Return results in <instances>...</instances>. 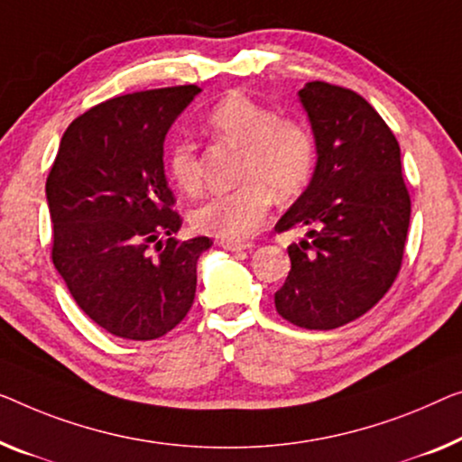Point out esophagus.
<instances>
[{
	"label": "esophagus",
	"mask_w": 462,
	"mask_h": 462,
	"mask_svg": "<svg viewBox=\"0 0 462 462\" xmlns=\"http://www.w3.org/2000/svg\"><path fill=\"white\" fill-rule=\"evenodd\" d=\"M224 246L226 251H232V253H238V251H251V249H254V245L253 243H230V240H222V243H219Z\"/></svg>",
	"instance_id": "34e87169"
}]
</instances>
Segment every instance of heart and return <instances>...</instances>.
I'll use <instances>...</instances> for the list:
<instances>
[{"mask_svg":"<svg viewBox=\"0 0 462 462\" xmlns=\"http://www.w3.org/2000/svg\"><path fill=\"white\" fill-rule=\"evenodd\" d=\"M205 126L213 139L240 149L236 178L243 184L192 209L190 224L201 234L240 243L251 238L265 219L273 192L288 199L311 180L318 157L315 136L305 122L282 118L245 93L217 101L205 116ZM168 171L187 195L203 189L201 160L189 141L171 144Z\"/></svg>","mask_w":462,"mask_h":462,"instance_id":"obj_1","label":"heart"}]
</instances>
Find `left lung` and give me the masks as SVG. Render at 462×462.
<instances>
[{
    "mask_svg": "<svg viewBox=\"0 0 462 462\" xmlns=\"http://www.w3.org/2000/svg\"><path fill=\"white\" fill-rule=\"evenodd\" d=\"M299 97L318 165L275 224L278 232L305 228L307 238L288 246L292 267L273 300L294 326L334 329L367 313L394 284L411 197L396 136L359 93L313 80Z\"/></svg>",
    "mask_w": 462,
    "mask_h": 462,
    "instance_id": "8db88e82",
    "label": "left lung"
}]
</instances>
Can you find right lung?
Listing matches in <instances>:
<instances>
[{
	"mask_svg": "<svg viewBox=\"0 0 462 462\" xmlns=\"http://www.w3.org/2000/svg\"><path fill=\"white\" fill-rule=\"evenodd\" d=\"M199 91L151 88L91 107L68 126L47 176L55 270L120 338L155 340L187 318L197 261L213 245L174 238L182 217L163 171L165 134Z\"/></svg>",
	"mask_w": 462,
	"mask_h": 462,
	"instance_id": "1",
	"label": "right lung"
}]
</instances>
